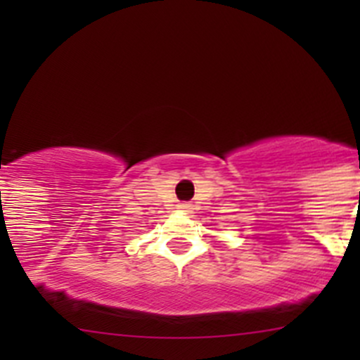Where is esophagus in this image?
<instances>
[{
  "instance_id": "esophagus-1",
  "label": "esophagus",
  "mask_w": 360,
  "mask_h": 360,
  "mask_svg": "<svg viewBox=\"0 0 360 360\" xmlns=\"http://www.w3.org/2000/svg\"><path fill=\"white\" fill-rule=\"evenodd\" d=\"M177 209L184 210V212H190V210H191V203H179V205H177Z\"/></svg>"
}]
</instances>
